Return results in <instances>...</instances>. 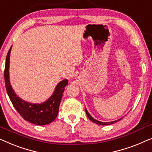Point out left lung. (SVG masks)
<instances>
[{
  "label": "left lung",
  "instance_id": "left-lung-1",
  "mask_svg": "<svg viewBox=\"0 0 152 152\" xmlns=\"http://www.w3.org/2000/svg\"><path fill=\"white\" fill-rule=\"evenodd\" d=\"M85 111H86V113L87 116H88V118H89V120H91V121L94 122V123H96L97 124H99V125H108V124H114V123H116L118 121H119V120H120L122 119V118H120V119H118L117 120H115V121H113V122H100V121H98V120H95V118H93L92 116H91L90 114H89V113L88 112V111H87V109H86V107H85Z\"/></svg>",
  "mask_w": 152,
  "mask_h": 152
}]
</instances>
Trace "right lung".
I'll return each mask as SVG.
<instances>
[{
	"label": "right lung",
	"mask_w": 152,
	"mask_h": 152,
	"mask_svg": "<svg viewBox=\"0 0 152 152\" xmlns=\"http://www.w3.org/2000/svg\"><path fill=\"white\" fill-rule=\"evenodd\" d=\"M12 47L6 57L4 77L6 90L12 104L23 118L31 123L37 125H45L51 123L58 115L62 95L65 87L68 85V80L66 79L58 83L53 95L42 103L34 104L23 100L17 96L10 84L9 69Z\"/></svg>",
	"instance_id": "add662e5"
}]
</instances>
